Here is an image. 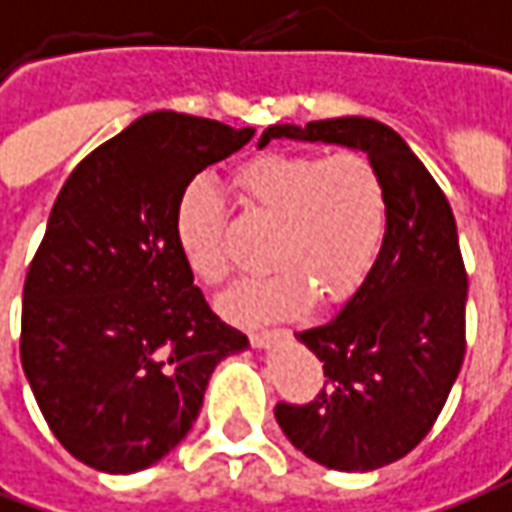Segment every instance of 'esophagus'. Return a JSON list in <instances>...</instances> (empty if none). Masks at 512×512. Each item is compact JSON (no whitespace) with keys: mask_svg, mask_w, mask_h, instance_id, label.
<instances>
[{"mask_svg":"<svg viewBox=\"0 0 512 512\" xmlns=\"http://www.w3.org/2000/svg\"><path fill=\"white\" fill-rule=\"evenodd\" d=\"M280 335H285V332H268V330L252 332V335H249V341H252V346H257V349H266L268 343L274 341V338H280Z\"/></svg>","mask_w":512,"mask_h":512,"instance_id":"esophagus-1","label":"esophagus"}]
</instances>
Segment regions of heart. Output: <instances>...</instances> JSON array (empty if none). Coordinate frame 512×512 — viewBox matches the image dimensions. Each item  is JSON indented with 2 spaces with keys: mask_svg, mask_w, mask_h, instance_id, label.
<instances>
[{
  "mask_svg": "<svg viewBox=\"0 0 512 512\" xmlns=\"http://www.w3.org/2000/svg\"><path fill=\"white\" fill-rule=\"evenodd\" d=\"M232 188L255 219L274 224V232L263 257L271 271L232 288L221 299L224 316L263 324L305 313L316 296L324 307L355 296L385 235V188L366 155L266 152L235 169ZM174 238L202 285L227 282V213L210 182L194 180L180 194Z\"/></svg>",
  "mask_w": 512,
  "mask_h": 512,
  "instance_id": "1",
  "label": "heart"
}]
</instances>
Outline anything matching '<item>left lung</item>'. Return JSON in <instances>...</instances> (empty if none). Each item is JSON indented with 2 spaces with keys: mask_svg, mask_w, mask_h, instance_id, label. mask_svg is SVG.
<instances>
[{
  "mask_svg": "<svg viewBox=\"0 0 512 512\" xmlns=\"http://www.w3.org/2000/svg\"><path fill=\"white\" fill-rule=\"evenodd\" d=\"M366 152L385 188V238L341 313L296 338L324 363L307 405L280 402L285 438L335 471H374L413 452L466 357L468 277L446 196L399 132L363 116L274 124L260 135Z\"/></svg>",
  "mask_w": 512,
  "mask_h": 512,
  "instance_id": "left-lung-1",
  "label": "left lung"
}]
</instances>
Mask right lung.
I'll return each instance as SVG.
<instances>
[{
	"mask_svg": "<svg viewBox=\"0 0 512 512\" xmlns=\"http://www.w3.org/2000/svg\"><path fill=\"white\" fill-rule=\"evenodd\" d=\"M255 130L157 110L71 171L32 257L21 366L49 430L85 466L132 474L194 427L213 368L244 352L185 266L177 199Z\"/></svg>",
	"mask_w": 512,
	"mask_h": 512,
	"instance_id": "1",
	"label": "right lung"
}]
</instances>
